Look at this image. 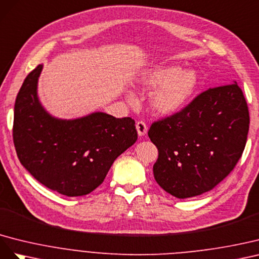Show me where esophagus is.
I'll return each instance as SVG.
<instances>
[{
	"mask_svg": "<svg viewBox=\"0 0 259 259\" xmlns=\"http://www.w3.org/2000/svg\"><path fill=\"white\" fill-rule=\"evenodd\" d=\"M136 128H137V131H138V135L140 137H143L145 136V134L147 132V125L144 121H138L137 124H136Z\"/></svg>",
	"mask_w": 259,
	"mask_h": 259,
	"instance_id": "34e87169",
	"label": "esophagus"
}]
</instances>
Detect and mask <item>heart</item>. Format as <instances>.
Masks as SVG:
<instances>
[{
  "label": "heart",
  "instance_id": "heart-1",
  "mask_svg": "<svg viewBox=\"0 0 259 259\" xmlns=\"http://www.w3.org/2000/svg\"><path fill=\"white\" fill-rule=\"evenodd\" d=\"M145 89H157L150 100L154 112L169 115L178 112L193 97L199 85V77L195 70H182L179 66H164L149 71L142 79ZM130 102L134 101L131 94Z\"/></svg>",
  "mask_w": 259,
  "mask_h": 259
}]
</instances>
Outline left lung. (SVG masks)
<instances>
[{"mask_svg": "<svg viewBox=\"0 0 259 259\" xmlns=\"http://www.w3.org/2000/svg\"><path fill=\"white\" fill-rule=\"evenodd\" d=\"M249 114L235 82L210 88L180 112L152 123L158 150L154 178L178 198L215 188L235 167L246 144Z\"/></svg>", "mask_w": 259, "mask_h": 259, "instance_id": "8db88e82", "label": "left lung"}]
</instances>
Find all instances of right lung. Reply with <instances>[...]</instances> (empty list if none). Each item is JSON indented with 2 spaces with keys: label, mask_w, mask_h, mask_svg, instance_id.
Masks as SVG:
<instances>
[{
  "label": "right lung",
  "mask_w": 259,
  "mask_h": 259,
  "mask_svg": "<svg viewBox=\"0 0 259 259\" xmlns=\"http://www.w3.org/2000/svg\"><path fill=\"white\" fill-rule=\"evenodd\" d=\"M43 65L26 77L14 107L17 156L43 186L66 196L89 194L104 181L115 159L138 139L135 120L92 113L60 119L43 108L38 80Z\"/></svg>",
  "instance_id": "obj_1"
}]
</instances>
